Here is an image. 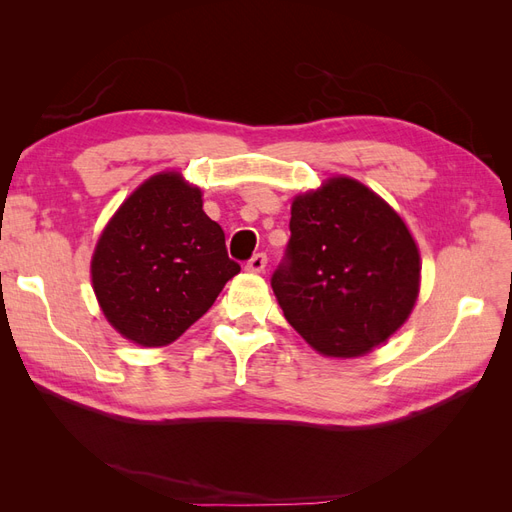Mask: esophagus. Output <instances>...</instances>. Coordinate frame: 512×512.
Instances as JSON below:
<instances>
[{
    "label": "esophagus",
    "mask_w": 512,
    "mask_h": 512,
    "mask_svg": "<svg viewBox=\"0 0 512 512\" xmlns=\"http://www.w3.org/2000/svg\"><path fill=\"white\" fill-rule=\"evenodd\" d=\"M265 267H267V254H262V252L254 254L250 260H247V265H245V269L252 271V273L265 271Z\"/></svg>",
    "instance_id": "34e87169"
}]
</instances>
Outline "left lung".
<instances>
[{
  "label": "left lung",
  "mask_w": 512,
  "mask_h": 512,
  "mask_svg": "<svg viewBox=\"0 0 512 512\" xmlns=\"http://www.w3.org/2000/svg\"><path fill=\"white\" fill-rule=\"evenodd\" d=\"M421 277L399 215L363 183L337 177L297 196L271 288L286 320L329 356H359L410 316Z\"/></svg>",
  "instance_id": "left-lung-1"
}]
</instances>
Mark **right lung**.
Wrapping results in <instances>:
<instances>
[{"label":"right lung","mask_w":512,"mask_h":512,"mask_svg":"<svg viewBox=\"0 0 512 512\" xmlns=\"http://www.w3.org/2000/svg\"><path fill=\"white\" fill-rule=\"evenodd\" d=\"M239 271L200 190L179 173L145 181L104 228L91 260L104 316L141 346L175 342Z\"/></svg>","instance_id":"add662e5"}]
</instances>
